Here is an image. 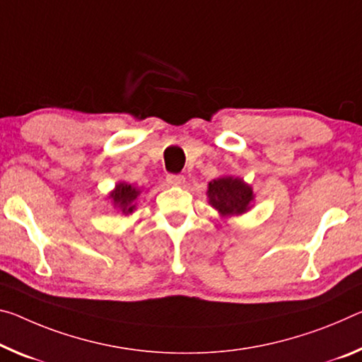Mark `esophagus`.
<instances>
[{"label":"esophagus","mask_w":362,"mask_h":362,"mask_svg":"<svg viewBox=\"0 0 362 362\" xmlns=\"http://www.w3.org/2000/svg\"><path fill=\"white\" fill-rule=\"evenodd\" d=\"M165 180H168L169 185H182V183L185 182V177L180 174H169L165 177Z\"/></svg>","instance_id":"esophagus-1"}]
</instances>
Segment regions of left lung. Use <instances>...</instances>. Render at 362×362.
Instances as JSON below:
<instances>
[{"label":"left lung","instance_id":"obj_1","mask_svg":"<svg viewBox=\"0 0 362 362\" xmlns=\"http://www.w3.org/2000/svg\"><path fill=\"white\" fill-rule=\"evenodd\" d=\"M209 203L226 216L243 214L253 199V190L243 180L233 177H221L209 182Z\"/></svg>","mask_w":362,"mask_h":362}]
</instances>
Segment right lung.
Instances as JSON below:
<instances>
[{
  "label": "right lung",
  "instance_id": "right-lung-1",
  "mask_svg": "<svg viewBox=\"0 0 362 362\" xmlns=\"http://www.w3.org/2000/svg\"><path fill=\"white\" fill-rule=\"evenodd\" d=\"M139 194H140V190H136V188L127 185V183H119L116 190L111 193V198L114 204H116L124 214H130V212L135 209L134 202Z\"/></svg>",
  "mask_w": 362,
  "mask_h": 362
}]
</instances>
